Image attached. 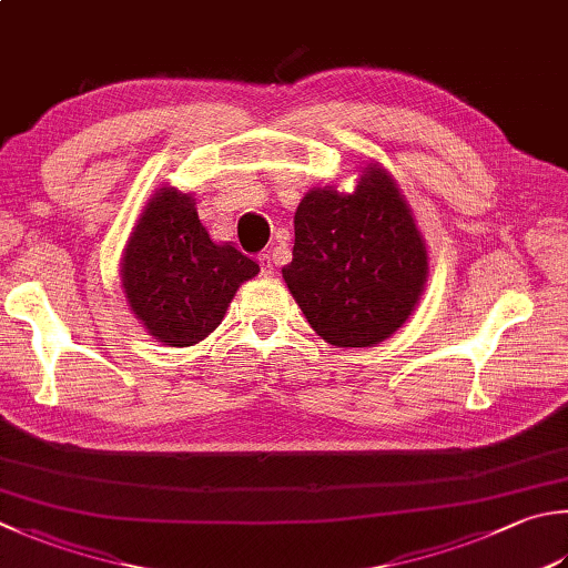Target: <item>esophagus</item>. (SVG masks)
Returning a JSON list of instances; mask_svg holds the SVG:
<instances>
[{
  "label": "esophagus",
  "mask_w": 568,
  "mask_h": 568,
  "mask_svg": "<svg viewBox=\"0 0 568 568\" xmlns=\"http://www.w3.org/2000/svg\"><path fill=\"white\" fill-rule=\"evenodd\" d=\"M260 266H262V274H264V276H272V274H274V266H276L274 254H272V252L260 254Z\"/></svg>",
  "instance_id": "obj_1"
}]
</instances>
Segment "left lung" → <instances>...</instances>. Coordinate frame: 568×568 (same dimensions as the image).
<instances>
[{
	"label": "left lung",
	"instance_id": "8db88e82",
	"mask_svg": "<svg viewBox=\"0 0 568 568\" xmlns=\"http://www.w3.org/2000/svg\"><path fill=\"white\" fill-rule=\"evenodd\" d=\"M292 254L284 282L331 346L366 348L388 338L423 294L425 242L378 165L363 170L351 195L324 187L298 202Z\"/></svg>",
	"mask_w": 568,
	"mask_h": 568
}]
</instances>
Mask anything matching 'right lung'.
I'll return each mask as SVG.
<instances>
[{"label": "right lung", "mask_w": 568, "mask_h": 568, "mask_svg": "<svg viewBox=\"0 0 568 568\" xmlns=\"http://www.w3.org/2000/svg\"><path fill=\"white\" fill-rule=\"evenodd\" d=\"M121 272L143 326L168 346H192L220 326L234 292L260 264L232 244L212 242L192 197L163 187L138 220Z\"/></svg>", "instance_id": "obj_1"}]
</instances>
